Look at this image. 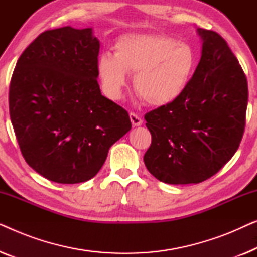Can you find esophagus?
I'll return each mask as SVG.
<instances>
[{"instance_id": "esophagus-1", "label": "esophagus", "mask_w": 257, "mask_h": 257, "mask_svg": "<svg viewBox=\"0 0 257 257\" xmlns=\"http://www.w3.org/2000/svg\"><path fill=\"white\" fill-rule=\"evenodd\" d=\"M130 119H131L133 126H140L143 124L142 118H140L137 113H135V112H131V113H130Z\"/></svg>"}]
</instances>
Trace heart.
I'll return each instance as SVG.
<instances>
[{
	"mask_svg": "<svg viewBox=\"0 0 257 257\" xmlns=\"http://www.w3.org/2000/svg\"><path fill=\"white\" fill-rule=\"evenodd\" d=\"M198 56L192 45L165 35H127L114 45V55H100L97 72L101 89L118 100L127 87L128 76L138 96L152 106L178 100L194 76Z\"/></svg>",
	"mask_w": 257,
	"mask_h": 257,
	"instance_id": "heart-1",
	"label": "heart"
}]
</instances>
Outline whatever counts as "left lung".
<instances>
[{
  "label": "left lung",
  "mask_w": 257,
  "mask_h": 257,
  "mask_svg": "<svg viewBox=\"0 0 257 257\" xmlns=\"http://www.w3.org/2000/svg\"><path fill=\"white\" fill-rule=\"evenodd\" d=\"M201 58L184 94L145 114L152 136L147 170L171 185L199 184L216 174L243 137L248 83L227 42L199 28Z\"/></svg>",
  "instance_id": "left-lung-1"
}]
</instances>
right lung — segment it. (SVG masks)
<instances>
[{
    "label": "right lung",
    "instance_id": "add662e5",
    "mask_svg": "<svg viewBox=\"0 0 257 257\" xmlns=\"http://www.w3.org/2000/svg\"><path fill=\"white\" fill-rule=\"evenodd\" d=\"M98 54L91 28L63 27L42 33L16 63L10 119L27 164L48 180H90L132 127L127 111L100 92Z\"/></svg>",
    "mask_w": 257,
    "mask_h": 257
}]
</instances>
